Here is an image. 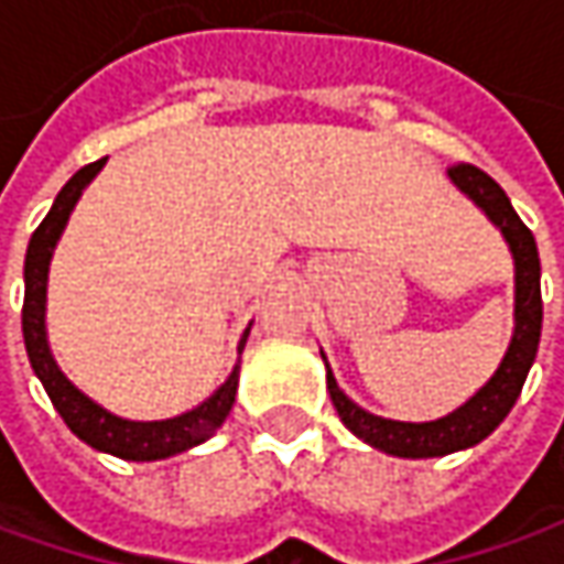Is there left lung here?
I'll return each instance as SVG.
<instances>
[{
    "mask_svg": "<svg viewBox=\"0 0 564 564\" xmlns=\"http://www.w3.org/2000/svg\"><path fill=\"white\" fill-rule=\"evenodd\" d=\"M448 178L492 226L502 231V238L511 250V260H514V329H511L509 351L502 355L496 373L462 408H455L452 414H445L440 421H389V417L364 411L358 401L348 399L338 389L326 355L319 351L326 360V389H329V399L336 404L341 423L358 440L386 452V455H395V458H443V455L462 452V448H470L480 440H487L489 433L506 421V414L521 395V386L531 373L536 345H540V329H543L540 253H536L531 228L521 223V216L514 213L506 191L496 185L487 172H480L477 165H452Z\"/></svg>",
    "mask_w": 564,
    "mask_h": 564,
    "instance_id": "1",
    "label": "left lung"
}]
</instances>
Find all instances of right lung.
<instances>
[{
  "instance_id": "add662e5",
  "label": "right lung",
  "mask_w": 564,
  "mask_h": 564,
  "mask_svg": "<svg viewBox=\"0 0 564 564\" xmlns=\"http://www.w3.org/2000/svg\"><path fill=\"white\" fill-rule=\"evenodd\" d=\"M106 160L77 169L68 178V185L58 191L53 209L46 213V219L31 235L28 257H24V311H21V329H24V348L36 379L43 382L46 395L55 404V411L62 414V421L68 423V430L75 433L80 443H87L97 452L116 455L124 462H156V458H172L178 452H187L194 445L206 443L223 423L228 411L235 404L238 392V364L228 373V379L197 408H191L178 417H165V421H128L112 411H106L102 404L84 395L72 379L62 373V367L55 364L50 351V336H46V282H50V263H53L55 245L62 238V231L68 226V216L80 200L84 187L90 185L99 175V169ZM250 336V326L238 341V355L245 351V341Z\"/></svg>"
}]
</instances>
